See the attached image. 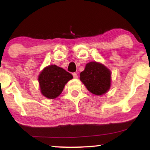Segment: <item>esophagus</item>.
Wrapping results in <instances>:
<instances>
[{"mask_svg":"<svg viewBox=\"0 0 150 150\" xmlns=\"http://www.w3.org/2000/svg\"><path fill=\"white\" fill-rule=\"evenodd\" d=\"M72 75H73V77L74 78V79H77V78H78L77 73H73Z\"/></svg>","mask_w":150,"mask_h":150,"instance_id":"esophagus-1","label":"esophagus"}]
</instances>
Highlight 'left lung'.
<instances>
[{"mask_svg": "<svg viewBox=\"0 0 150 150\" xmlns=\"http://www.w3.org/2000/svg\"><path fill=\"white\" fill-rule=\"evenodd\" d=\"M111 72L105 65L96 61L88 63L80 74V80L93 94L101 96L110 87Z\"/></svg>", "mask_w": 150, "mask_h": 150, "instance_id": "8db88e82", "label": "left lung"}]
</instances>
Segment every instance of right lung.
<instances>
[{
	"label": "right lung",
	"instance_id": "1",
	"mask_svg": "<svg viewBox=\"0 0 150 150\" xmlns=\"http://www.w3.org/2000/svg\"><path fill=\"white\" fill-rule=\"evenodd\" d=\"M72 78V75L64 69L55 65H49L39 75L41 93L47 98L54 99L62 93L65 85Z\"/></svg>",
	"mask_w": 150,
	"mask_h": 150
}]
</instances>
